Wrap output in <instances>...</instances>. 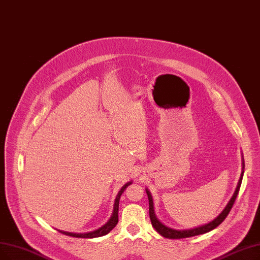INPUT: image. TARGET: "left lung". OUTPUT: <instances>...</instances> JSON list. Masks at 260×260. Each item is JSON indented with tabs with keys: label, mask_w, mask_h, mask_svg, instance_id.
Wrapping results in <instances>:
<instances>
[{
	"label": "left lung",
	"mask_w": 260,
	"mask_h": 260,
	"mask_svg": "<svg viewBox=\"0 0 260 260\" xmlns=\"http://www.w3.org/2000/svg\"><path fill=\"white\" fill-rule=\"evenodd\" d=\"M243 169H244V160L242 158V172H241V175L239 178L238 185H237L235 192H234L232 199L230 200V202L228 203V205L225 206V208L222 210V212L219 214V216L216 219L210 221L209 223H206L204 225H200V226H197L194 229H190V230H174V229L166 226L165 224H162L159 220H158L156 214H155V211H154V203H153L152 194H151L149 189H145L146 194H148V198H149V213H150V219H151L153 228L156 230L157 233H159L162 237H165V238H169V239L189 238V237L202 235V234H205V233H208V232L214 230L217 226H219V225L224 221L225 218L228 217V214L230 213V211L234 205L235 200H236L237 196H238L239 189H240V186L242 183V177H243V173H244Z\"/></svg>",
	"instance_id": "8db88e82"
}]
</instances>
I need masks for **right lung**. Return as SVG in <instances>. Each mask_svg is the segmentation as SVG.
Segmentation results:
<instances>
[{
    "label": "right lung",
    "mask_w": 260,
    "mask_h": 260,
    "mask_svg": "<svg viewBox=\"0 0 260 260\" xmlns=\"http://www.w3.org/2000/svg\"><path fill=\"white\" fill-rule=\"evenodd\" d=\"M133 182L131 180V182L126 183L125 185H124L121 190L118 192V196L116 197V200H115V204H114V211H112V214L110 219L107 221V223H105L103 226H101L100 229L95 230V231H92V232H89V233H69V232H63V231H59L61 234H64L67 236H71V237H75V238H96V237H102V236H105L107 235L112 229H114L118 221H119V218H118V212H119V202H120V198L122 196V193L124 192V190H125Z\"/></svg>",
    "instance_id": "add662e5"
}]
</instances>
